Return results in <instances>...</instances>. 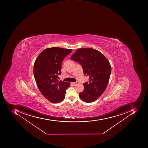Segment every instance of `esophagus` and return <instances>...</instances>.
<instances>
[{"label":"esophagus","instance_id":"1","mask_svg":"<svg viewBox=\"0 0 148 148\" xmlns=\"http://www.w3.org/2000/svg\"><path fill=\"white\" fill-rule=\"evenodd\" d=\"M71 84H73V86H76L77 84H78L79 82H78V81H76V82H75V83H72Z\"/></svg>","mask_w":148,"mask_h":148}]
</instances>
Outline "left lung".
<instances>
[{
  "instance_id": "8db88e82",
  "label": "left lung",
  "mask_w": 148,
  "mask_h": 148,
  "mask_svg": "<svg viewBox=\"0 0 148 148\" xmlns=\"http://www.w3.org/2000/svg\"><path fill=\"white\" fill-rule=\"evenodd\" d=\"M71 59L80 64L89 81L83 84L84 90L79 93L84 101H94L102 94L107 87L111 73V67L105 56L93 48H80L77 50Z\"/></svg>"
}]
</instances>
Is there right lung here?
Returning <instances> with one entry per match:
<instances>
[{"instance_id":"obj_1","label":"right lung","mask_w":148,"mask_h":148,"mask_svg":"<svg viewBox=\"0 0 148 148\" xmlns=\"http://www.w3.org/2000/svg\"><path fill=\"white\" fill-rule=\"evenodd\" d=\"M72 49L58 47L42 51L36 59L34 65V77L42 95L49 101L57 103L65 97L70 83L59 81L58 75L61 73V64Z\"/></svg>"}]
</instances>
